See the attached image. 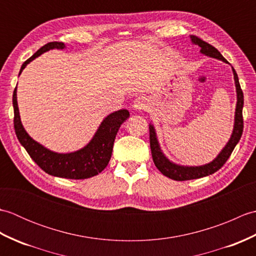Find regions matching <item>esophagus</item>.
I'll return each instance as SVG.
<instances>
[{"mask_svg":"<svg viewBox=\"0 0 256 256\" xmlns=\"http://www.w3.org/2000/svg\"><path fill=\"white\" fill-rule=\"evenodd\" d=\"M148 106V100L146 99L145 96H138L136 99L134 100L133 108H135V110L142 111V110H145Z\"/></svg>","mask_w":256,"mask_h":256,"instance_id":"esophagus-1","label":"esophagus"}]
</instances>
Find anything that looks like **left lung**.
<instances>
[{"instance_id": "8db88e82", "label": "left lung", "mask_w": 256, "mask_h": 256, "mask_svg": "<svg viewBox=\"0 0 256 256\" xmlns=\"http://www.w3.org/2000/svg\"><path fill=\"white\" fill-rule=\"evenodd\" d=\"M190 40L194 45H197L200 47V52L204 55L219 59L224 62L228 64L226 58L221 55L220 52L211 46L208 42L201 40V38L190 35ZM233 77H234V84H236V113H234V125H233V131L231 134L230 140L224 148L221 150L220 153L216 155V158L208 162V164L200 165V166H184L179 165L170 160L162 153L160 148V145L158 140H157V134L155 131V128L153 124L150 123V150H152V157H153L154 164L157 167L162 175L174 179V180L182 182V180H190V179H197L201 177H206L212 175V174L219 170L220 168L224 166V162L229 158L232 154L233 150L236 146V144L240 140L243 132V116H242V108H243V92L238 84V78L236 72L234 68L232 67Z\"/></svg>"}]
</instances>
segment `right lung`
Listing matches in <instances>:
<instances>
[{
    "instance_id": "1",
    "label": "right lung",
    "mask_w": 256,
    "mask_h": 256,
    "mask_svg": "<svg viewBox=\"0 0 256 256\" xmlns=\"http://www.w3.org/2000/svg\"><path fill=\"white\" fill-rule=\"evenodd\" d=\"M64 42H52L40 48L34 55L22 64L20 74L35 58L52 50H64ZM18 74V76H20ZM15 88L13 94L14 128L20 143L36 164L48 175L67 179H86L101 172L110 162L114 140L122 123L130 116L125 108L110 113L103 118L94 138L82 148L72 153H57L32 140L22 124Z\"/></svg>"
}]
</instances>
